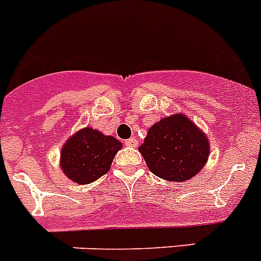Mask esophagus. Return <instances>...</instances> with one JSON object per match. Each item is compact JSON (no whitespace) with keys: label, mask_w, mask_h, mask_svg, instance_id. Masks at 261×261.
Returning <instances> with one entry per match:
<instances>
[{"label":"esophagus","mask_w":261,"mask_h":261,"mask_svg":"<svg viewBox=\"0 0 261 261\" xmlns=\"http://www.w3.org/2000/svg\"><path fill=\"white\" fill-rule=\"evenodd\" d=\"M137 145H138V141L135 137L129 138V140H126L125 141V146L128 147H137Z\"/></svg>","instance_id":"34e87169"}]
</instances>
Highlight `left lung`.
<instances>
[{
	"label": "left lung",
	"instance_id": "obj_1",
	"mask_svg": "<svg viewBox=\"0 0 261 261\" xmlns=\"http://www.w3.org/2000/svg\"><path fill=\"white\" fill-rule=\"evenodd\" d=\"M138 151L154 175L180 183L199 174L206 165L211 144L190 117L174 114L149 128Z\"/></svg>",
	"mask_w": 261,
	"mask_h": 261
}]
</instances>
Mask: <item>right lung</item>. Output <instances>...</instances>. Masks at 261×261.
<instances>
[{"label": "right lung", "mask_w": 261, "mask_h": 261, "mask_svg": "<svg viewBox=\"0 0 261 261\" xmlns=\"http://www.w3.org/2000/svg\"><path fill=\"white\" fill-rule=\"evenodd\" d=\"M123 144L112 136L86 126L66 140L60 153V167L68 179L89 184L110 171Z\"/></svg>", "instance_id": "1"}]
</instances>
